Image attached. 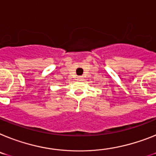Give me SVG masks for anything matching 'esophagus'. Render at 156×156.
Returning <instances> with one entry per match:
<instances>
[{
    "label": "esophagus",
    "mask_w": 156,
    "mask_h": 156,
    "mask_svg": "<svg viewBox=\"0 0 156 156\" xmlns=\"http://www.w3.org/2000/svg\"><path fill=\"white\" fill-rule=\"evenodd\" d=\"M81 78H82V77H78V80H80Z\"/></svg>",
    "instance_id": "obj_1"
}]
</instances>
